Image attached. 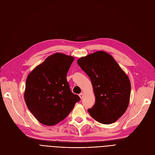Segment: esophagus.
Returning a JSON list of instances; mask_svg holds the SVG:
<instances>
[{
  "mask_svg": "<svg viewBox=\"0 0 155 155\" xmlns=\"http://www.w3.org/2000/svg\"><path fill=\"white\" fill-rule=\"evenodd\" d=\"M79 96H80V99H82L83 98V97H84V93H80V94H79Z\"/></svg>",
  "mask_w": 155,
  "mask_h": 155,
  "instance_id": "esophagus-1",
  "label": "esophagus"
}]
</instances>
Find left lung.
Masks as SVG:
<instances>
[{
	"mask_svg": "<svg viewBox=\"0 0 155 155\" xmlns=\"http://www.w3.org/2000/svg\"><path fill=\"white\" fill-rule=\"evenodd\" d=\"M77 63L90 78L95 102L87 110L91 117L104 124L116 122L126 112L131 95V83L113 57L97 51L78 60Z\"/></svg>",
	"mask_w": 155,
	"mask_h": 155,
	"instance_id": "left-lung-1",
	"label": "left lung"
}]
</instances>
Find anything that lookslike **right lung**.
<instances>
[{
	"label": "right lung",
	"mask_w": 155,
	"mask_h": 155,
	"mask_svg": "<svg viewBox=\"0 0 155 155\" xmlns=\"http://www.w3.org/2000/svg\"><path fill=\"white\" fill-rule=\"evenodd\" d=\"M73 60L72 56L56 53L28 76L24 99L29 110L44 125L60 123L80 101L79 96L71 91L67 80Z\"/></svg>",
	"instance_id": "add662e5"
}]
</instances>
